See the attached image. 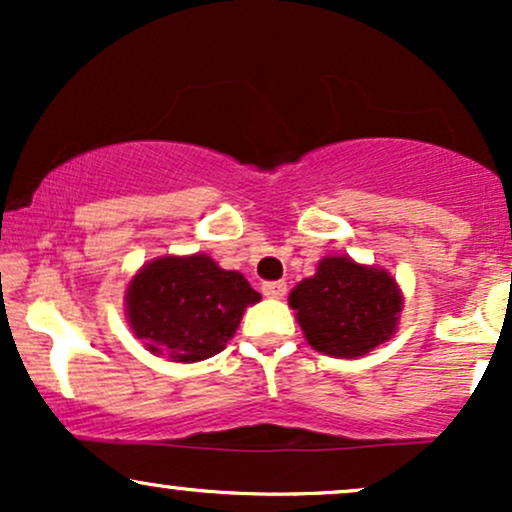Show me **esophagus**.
I'll use <instances>...</instances> for the list:
<instances>
[{"instance_id": "1", "label": "esophagus", "mask_w": 512, "mask_h": 512, "mask_svg": "<svg viewBox=\"0 0 512 512\" xmlns=\"http://www.w3.org/2000/svg\"><path fill=\"white\" fill-rule=\"evenodd\" d=\"M262 293L267 298H284L286 293V284L284 281H264L262 284Z\"/></svg>"}]
</instances>
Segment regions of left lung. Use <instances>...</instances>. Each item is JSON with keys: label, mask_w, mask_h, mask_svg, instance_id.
Masks as SVG:
<instances>
[{"label": "left lung", "mask_w": 512, "mask_h": 512, "mask_svg": "<svg viewBox=\"0 0 512 512\" xmlns=\"http://www.w3.org/2000/svg\"><path fill=\"white\" fill-rule=\"evenodd\" d=\"M289 303L308 344L334 358L368 354L395 334L402 313L395 279L349 257H325L317 274L291 291Z\"/></svg>", "instance_id": "8db88e82"}]
</instances>
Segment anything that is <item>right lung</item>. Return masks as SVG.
Masks as SVG:
<instances>
[{"instance_id": "1", "label": "right lung", "mask_w": 512, "mask_h": 512, "mask_svg": "<svg viewBox=\"0 0 512 512\" xmlns=\"http://www.w3.org/2000/svg\"><path fill=\"white\" fill-rule=\"evenodd\" d=\"M260 293L207 255L161 257L132 279L127 317L151 354L197 363L223 351Z\"/></svg>"}]
</instances>
